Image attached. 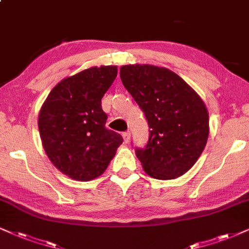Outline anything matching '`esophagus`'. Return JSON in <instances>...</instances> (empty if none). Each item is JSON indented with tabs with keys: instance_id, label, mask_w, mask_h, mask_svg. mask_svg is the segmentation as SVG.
<instances>
[{
	"instance_id": "esophagus-1",
	"label": "esophagus",
	"mask_w": 249,
	"mask_h": 249,
	"mask_svg": "<svg viewBox=\"0 0 249 249\" xmlns=\"http://www.w3.org/2000/svg\"><path fill=\"white\" fill-rule=\"evenodd\" d=\"M122 137H124V141L125 143H129L130 141V131H125V133L122 134Z\"/></svg>"
}]
</instances>
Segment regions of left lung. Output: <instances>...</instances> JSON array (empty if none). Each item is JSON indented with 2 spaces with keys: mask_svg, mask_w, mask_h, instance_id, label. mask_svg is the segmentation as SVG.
Masks as SVG:
<instances>
[{
  "mask_svg": "<svg viewBox=\"0 0 249 249\" xmlns=\"http://www.w3.org/2000/svg\"><path fill=\"white\" fill-rule=\"evenodd\" d=\"M120 77L148 120L149 141L136 156L150 177L176 179L203 152L209 114L203 100L176 72L150 64H128Z\"/></svg>",
  "mask_w": 249,
  "mask_h": 249,
  "instance_id": "1",
  "label": "left lung"
}]
</instances>
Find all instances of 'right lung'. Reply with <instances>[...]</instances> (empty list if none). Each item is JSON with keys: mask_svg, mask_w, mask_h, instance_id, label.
I'll list each match as a JSON object with an SVG mask.
<instances>
[{"mask_svg": "<svg viewBox=\"0 0 249 249\" xmlns=\"http://www.w3.org/2000/svg\"><path fill=\"white\" fill-rule=\"evenodd\" d=\"M118 75L116 66L92 67L55 85L42 104L38 127L46 155L70 179L90 181L105 172L124 142L105 127L101 98Z\"/></svg>", "mask_w": 249, "mask_h": 249, "instance_id": "1", "label": "right lung"}]
</instances>
